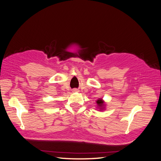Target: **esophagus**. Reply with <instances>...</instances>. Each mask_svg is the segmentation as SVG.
<instances>
[{
	"label": "esophagus",
	"instance_id": "obj_1",
	"mask_svg": "<svg viewBox=\"0 0 161 161\" xmlns=\"http://www.w3.org/2000/svg\"><path fill=\"white\" fill-rule=\"evenodd\" d=\"M77 89H73V91H74V92H77Z\"/></svg>",
	"mask_w": 161,
	"mask_h": 161
}]
</instances>
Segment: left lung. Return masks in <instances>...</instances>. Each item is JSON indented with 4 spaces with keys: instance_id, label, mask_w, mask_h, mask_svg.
<instances>
[{
    "instance_id": "obj_1",
    "label": "left lung",
    "mask_w": 161,
    "mask_h": 161,
    "mask_svg": "<svg viewBox=\"0 0 161 161\" xmlns=\"http://www.w3.org/2000/svg\"><path fill=\"white\" fill-rule=\"evenodd\" d=\"M97 105H98V108H99L100 110H103L105 108V103L104 101H103L101 98V99H98L97 101Z\"/></svg>"
}]
</instances>
